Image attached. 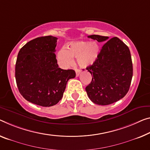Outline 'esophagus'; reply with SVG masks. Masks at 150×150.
<instances>
[{
	"label": "esophagus",
	"mask_w": 150,
	"mask_h": 150,
	"mask_svg": "<svg viewBox=\"0 0 150 150\" xmlns=\"http://www.w3.org/2000/svg\"><path fill=\"white\" fill-rule=\"evenodd\" d=\"M80 73H81V71L78 70V69H76V76H78L80 74Z\"/></svg>",
	"instance_id": "esophagus-1"
}]
</instances>
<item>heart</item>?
<instances>
[{
	"mask_svg": "<svg viewBox=\"0 0 150 150\" xmlns=\"http://www.w3.org/2000/svg\"><path fill=\"white\" fill-rule=\"evenodd\" d=\"M100 47L96 42L78 41L72 43L68 49L62 48L57 53V58L61 66L67 68L73 63L76 57L78 65L82 68L91 66L97 59Z\"/></svg>",
	"mask_w": 150,
	"mask_h": 150,
	"instance_id": "heart-1",
	"label": "heart"
}]
</instances>
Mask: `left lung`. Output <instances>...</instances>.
<instances>
[{"label":"left lung","mask_w":150,"mask_h":150,"mask_svg":"<svg viewBox=\"0 0 150 150\" xmlns=\"http://www.w3.org/2000/svg\"><path fill=\"white\" fill-rule=\"evenodd\" d=\"M88 38L106 42L96 62L86 68L93 76L86 91L92 102L96 105L112 104L123 98L129 89L133 76L129 49L117 37L109 40V37L98 35Z\"/></svg>","instance_id":"8db88e82"}]
</instances>
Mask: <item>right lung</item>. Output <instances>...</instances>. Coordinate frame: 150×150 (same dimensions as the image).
Wrapping results in <instances>:
<instances>
[{"label":"right lung","instance_id":"1","mask_svg":"<svg viewBox=\"0 0 150 150\" xmlns=\"http://www.w3.org/2000/svg\"><path fill=\"white\" fill-rule=\"evenodd\" d=\"M57 38L45 36L27 43L18 54L16 82L27 101L52 107L61 100L68 81L76 76L73 70L59 68L56 57Z\"/></svg>","mask_w":150,"mask_h":150}]
</instances>
